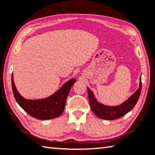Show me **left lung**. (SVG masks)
<instances>
[{
	"label": "left lung",
	"mask_w": 155,
	"mask_h": 155,
	"mask_svg": "<svg viewBox=\"0 0 155 155\" xmlns=\"http://www.w3.org/2000/svg\"><path fill=\"white\" fill-rule=\"evenodd\" d=\"M142 89L141 77L140 78V84L136 91L125 102L117 106H107L100 104L97 101L94 94L89 87H87L88 97L93 112L97 116L103 120H114L124 116L131 111L137 103L140 97Z\"/></svg>",
	"instance_id": "1"
}]
</instances>
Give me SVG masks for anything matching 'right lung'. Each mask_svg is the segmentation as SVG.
I'll return each instance as SVG.
<instances>
[{
  "instance_id": "right-lung-1",
  "label": "right lung",
  "mask_w": 155,
  "mask_h": 155,
  "mask_svg": "<svg viewBox=\"0 0 155 155\" xmlns=\"http://www.w3.org/2000/svg\"><path fill=\"white\" fill-rule=\"evenodd\" d=\"M75 82V78H71L53 95L45 99L35 100L23 97L15 87L13 73L11 78L12 89L17 104L29 116L43 120L54 119L61 116L64 110L70 90Z\"/></svg>"
}]
</instances>
